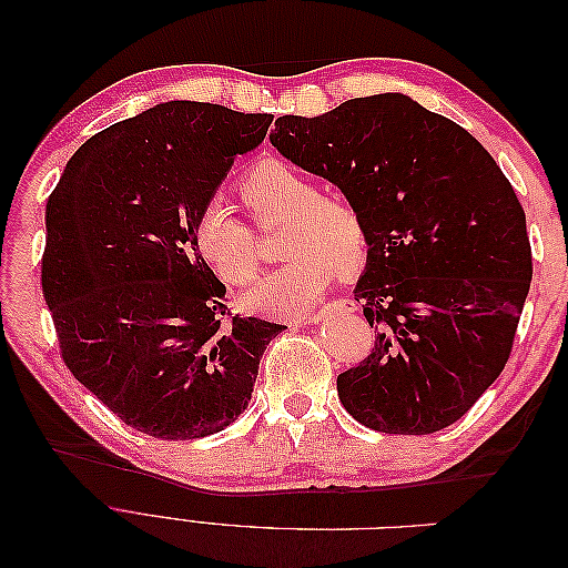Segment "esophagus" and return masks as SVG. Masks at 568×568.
Here are the masks:
<instances>
[{"mask_svg":"<svg viewBox=\"0 0 568 568\" xmlns=\"http://www.w3.org/2000/svg\"><path fill=\"white\" fill-rule=\"evenodd\" d=\"M329 311H338V313H355V311H357V303H355L353 298H338V301H334V303H326L324 311H320V313H315V315H307V317H303V322H305V324L320 322V320H324V315L329 313Z\"/></svg>","mask_w":568,"mask_h":568,"instance_id":"obj_1","label":"esophagus"}]
</instances>
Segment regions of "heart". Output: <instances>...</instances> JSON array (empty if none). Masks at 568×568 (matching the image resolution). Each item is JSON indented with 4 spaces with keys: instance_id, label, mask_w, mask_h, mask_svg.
I'll use <instances>...</instances> for the list:
<instances>
[{
    "instance_id": "obj_1",
    "label": "heart",
    "mask_w": 568,
    "mask_h": 568,
    "mask_svg": "<svg viewBox=\"0 0 568 568\" xmlns=\"http://www.w3.org/2000/svg\"><path fill=\"white\" fill-rule=\"evenodd\" d=\"M239 194L257 227L284 222L280 255L288 261L242 298L246 311L296 317L329 288L336 272L351 277L367 263L369 227L363 211L346 196H322L320 184L294 165L277 159L255 163L239 180ZM194 244L230 286H248L261 272L257 239L225 201L203 205Z\"/></svg>"
}]
</instances>
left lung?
<instances>
[{
    "label": "left lung",
    "mask_w": 568,
    "mask_h": 568,
    "mask_svg": "<svg viewBox=\"0 0 568 568\" xmlns=\"http://www.w3.org/2000/svg\"><path fill=\"white\" fill-rule=\"evenodd\" d=\"M270 142L334 182L369 227L355 286L374 346L338 398L374 432L455 424L500 376L530 288L526 213L476 136L403 94L274 120Z\"/></svg>",
    "instance_id": "obj_1"
}]
</instances>
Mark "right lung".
I'll list each match as a JSON object with an SVG mask.
<instances>
[{
	"label": "right lung",
	"instance_id": "add662e5",
	"mask_svg": "<svg viewBox=\"0 0 568 568\" xmlns=\"http://www.w3.org/2000/svg\"><path fill=\"white\" fill-rule=\"evenodd\" d=\"M272 118L168 101L90 136L49 194L42 294L61 357L136 432H222L284 329L232 315L194 244L201 209Z\"/></svg>",
	"mask_w": 568,
	"mask_h": 568
}]
</instances>
